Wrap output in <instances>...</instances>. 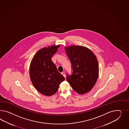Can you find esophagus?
<instances>
[{"label":"esophagus","instance_id":"34e87169","mask_svg":"<svg viewBox=\"0 0 129 129\" xmlns=\"http://www.w3.org/2000/svg\"><path fill=\"white\" fill-rule=\"evenodd\" d=\"M61 74L64 77H65V74H66V73H65V71H63V72H62L61 73Z\"/></svg>","mask_w":129,"mask_h":129}]
</instances>
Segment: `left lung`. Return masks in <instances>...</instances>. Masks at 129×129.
<instances>
[{"instance_id": "8db88e82", "label": "left lung", "mask_w": 129, "mask_h": 129, "mask_svg": "<svg viewBox=\"0 0 129 129\" xmlns=\"http://www.w3.org/2000/svg\"><path fill=\"white\" fill-rule=\"evenodd\" d=\"M65 49L73 71L71 75L67 76V80L78 94L86 93L97 81L99 68L97 57L84 46L72 45Z\"/></svg>"}]
</instances>
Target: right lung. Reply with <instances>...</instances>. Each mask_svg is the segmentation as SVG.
<instances>
[{"label":"right lung","instance_id":"obj_1","mask_svg":"<svg viewBox=\"0 0 129 129\" xmlns=\"http://www.w3.org/2000/svg\"><path fill=\"white\" fill-rule=\"evenodd\" d=\"M60 45H52L39 50L32 59L29 76L33 86L41 94L51 96L57 91L65 77L52 60Z\"/></svg>","mask_w":129,"mask_h":129}]
</instances>
